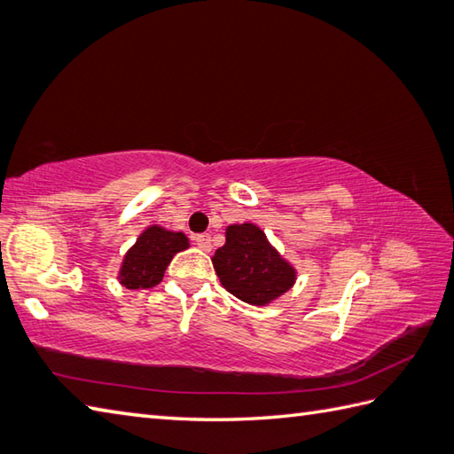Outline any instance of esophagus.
<instances>
[{
    "mask_svg": "<svg viewBox=\"0 0 454 454\" xmlns=\"http://www.w3.org/2000/svg\"><path fill=\"white\" fill-rule=\"evenodd\" d=\"M194 242H196V246H199V248L204 250V252H210V248H212V238H210V234H199V236H194Z\"/></svg>",
    "mask_w": 454,
    "mask_h": 454,
    "instance_id": "34e87169",
    "label": "esophagus"
}]
</instances>
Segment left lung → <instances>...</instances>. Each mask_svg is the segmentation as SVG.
Here are the masks:
<instances>
[{"instance_id": "left-lung-1", "label": "left lung", "mask_w": 454, "mask_h": 454, "mask_svg": "<svg viewBox=\"0 0 454 454\" xmlns=\"http://www.w3.org/2000/svg\"><path fill=\"white\" fill-rule=\"evenodd\" d=\"M220 284L238 300L263 306L287 292L295 274L254 224L230 226L226 244L212 258Z\"/></svg>"}]
</instances>
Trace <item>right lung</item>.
Returning a JSON list of instances; mask_svg holds the SVG:
<instances>
[{"instance_id": "obj_1", "label": "right lung", "mask_w": 454, "mask_h": 454, "mask_svg": "<svg viewBox=\"0 0 454 454\" xmlns=\"http://www.w3.org/2000/svg\"><path fill=\"white\" fill-rule=\"evenodd\" d=\"M186 248L188 240L183 232L151 226L127 252L121 268V284L129 290H148L159 286L172 255Z\"/></svg>"}]
</instances>
